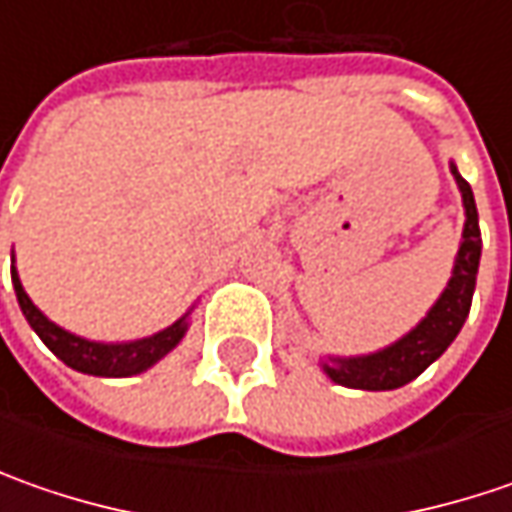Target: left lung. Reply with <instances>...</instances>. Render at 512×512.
<instances>
[{
  "label": "left lung",
  "mask_w": 512,
  "mask_h": 512,
  "mask_svg": "<svg viewBox=\"0 0 512 512\" xmlns=\"http://www.w3.org/2000/svg\"><path fill=\"white\" fill-rule=\"evenodd\" d=\"M450 173L462 193L464 227L453 273L444 285L442 296L424 313L419 325L410 327L402 339H396L382 350L359 353V356L327 353L319 364L330 382L353 387V390H396L413 382L416 376H422L459 336L470 313L473 290H476V273H479V259H482V230H479V210H476L473 190L453 162H450Z\"/></svg>",
  "instance_id": "obj_1"
}]
</instances>
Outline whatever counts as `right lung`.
<instances>
[{"label":"right lung","mask_w":512,"mask_h":512,"mask_svg":"<svg viewBox=\"0 0 512 512\" xmlns=\"http://www.w3.org/2000/svg\"><path fill=\"white\" fill-rule=\"evenodd\" d=\"M10 279H13V290H16V302L22 307L28 325L33 327V333L48 344V350L62 359V362L88 373V376H105V379H125V376H136L145 373L148 367L156 362H162L176 344L185 339L187 327H190V313L187 310L182 319H176L173 325L165 330L153 333V336H142V339H130V342H96V339H85L76 336L65 327H59L56 322H50L48 316L39 307L30 302V296L22 287L19 270H16V256L10 253Z\"/></svg>","instance_id":"add662e5"}]
</instances>
